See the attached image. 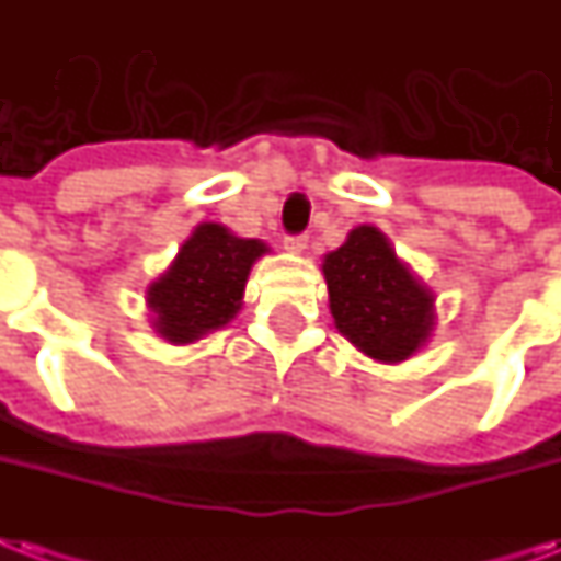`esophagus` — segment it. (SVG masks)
<instances>
[{"label":"esophagus","mask_w":561,"mask_h":561,"mask_svg":"<svg viewBox=\"0 0 561 561\" xmlns=\"http://www.w3.org/2000/svg\"><path fill=\"white\" fill-rule=\"evenodd\" d=\"M285 248L294 250V253H302V250L308 248V236H288V239H285Z\"/></svg>","instance_id":"1"}]
</instances>
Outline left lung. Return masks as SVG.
Wrapping results in <instances>:
<instances>
[{"mask_svg":"<svg viewBox=\"0 0 561 561\" xmlns=\"http://www.w3.org/2000/svg\"><path fill=\"white\" fill-rule=\"evenodd\" d=\"M328 305L340 334L380 363H400L426 345L435 296L398 259L377 227H354L322 262Z\"/></svg>","mask_w":561,"mask_h":561,"instance_id":"left-lung-1","label":"left lung"}]
</instances>
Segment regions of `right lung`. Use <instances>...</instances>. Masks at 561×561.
Masks as SVG:
<instances>
[{"instance_id": "right-lung-1", "label": "right lung", "mask_w": 561, "mask_h": 561, "mask_svg": "<svg viewBox=\"0 0 561 561\" xmlns=\"http://www.w3.org/2000/svg\"><path fill=\"white\" fill-rule=\"evenodd\" d=\"M265 253V241L239 239L213 221L195 227L175 262L147 288L154 331L184 345L225 328L239 313L250 267Z\"/></svg>"}]
</instances>
